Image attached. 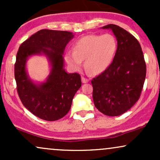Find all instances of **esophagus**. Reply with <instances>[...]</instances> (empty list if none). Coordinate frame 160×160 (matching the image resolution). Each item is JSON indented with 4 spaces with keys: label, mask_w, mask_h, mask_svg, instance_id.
Masks as SVG:
<instances>
[{
    "label": "esophagus",
    "mask_w": 160,
    "mask_h": 160,
    "mask_svg": "<svg viewBox=\"0 0 160 160\" xmlns=\"http://www.w3.org/2000/svg\"><path fill=\"white\" fill-rule=\"evenodd\" d=\"M81 79H82V82H83V83H86V82H89V79L88 78H84V77H82Z\"/></svg>",
    "instance_id": "esophagus-1"
}]
</instances>
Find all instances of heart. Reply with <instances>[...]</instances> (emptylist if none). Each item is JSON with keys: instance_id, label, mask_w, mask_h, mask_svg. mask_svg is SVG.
Here are the masks:
<instances>
[{"instance_id": "b5f03b06", "label": "heart", "mask_w": 160, "mask_h": 160, "mask_svg": "<svg viewBox=\"0 0 160 160\" xmlns=\"http://www.w3.org/2000/svg\"><path fill=\"white\" fill-rule=\"evenodd\" d=\"M117 49V40L113 34H89L80 38L73 44V51H67L66 62L78 70L85 60V67L93 74H99L108 68Z\"/></svg>"}]
</instances>
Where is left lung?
Listing matches in <instances>:
<instances>
[{"instance_id":"8db88e82","label":"left lung","mask_w":160,"mask_h":160,"mask_svg":"<svg viewBox=\"0 0 160 160\" xmlns=\"http://www.w3.org/2000/svg\"><path fill=\"white\" fill-rule=\"evenodd\" d=\"M117 49L108 68L92 80L95 108L110 117L120 116L137 102L146 78V63L139 42L118 25L110 24Z\"/></svg>"}]
</instances>
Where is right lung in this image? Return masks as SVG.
<instances>
[{"label": "right lung", "mask_w": 160, "mask_h": 160, "mask_svg": "<svg viewBox=\"0 0 160 160\" xmlns=\"http://www.w3.org/2000/svg\"><path fill=\"white\" fill-rule=\"evenodd\" d=\"M73 38L72 32L67 31L42 29L24 41L16 54L14 75L18 95L23 105L42 120L55 121L65 117L82 85L80 74H68L63 68L62 54ZM40 53L48 57L52 69L47 81L36 85L27 77L25 63L29 56Z\"/></svg>", "instance_id": "1"}]
</instances>
